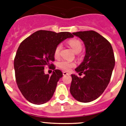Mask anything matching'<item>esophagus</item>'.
Wrapping results in <instances>:
<instances>
[{
  "label": "esophagus",
  "instance_id": "esophagus-1",
  "mask_svg": "<svg viewBox=\"0 0 126 126\" xmlns=\"http://www.w3.org/2000/svg\"><path fill=\"white\" fill-rule=\"evenodd\" d=\"M69 73H67V72H66V71H64L63 72V75L65 76V75H69Z\"/></svg>",
  "mask_w": 126,
  "mask_h": 126
}]
</instances>
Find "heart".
<instances>
[{
	"label": "heart",
	"mask_w": 126,
	"mask_h": 126,
	"mask_svg": "<svg viewBox=\"0 0 126 126\" xmlns=\"http://www.w3.org/2000/svg\"><path fill=\"white\" fill-rule=\"evenodd\" d=\"M68 43L76 53H79L82 50L83 44H82L81 41L78 40V39H71L69 41ZM61 48H62V45L61 44L57 45L55 47V50H54V57L55 58H58L60 56ZM58 66L64 71H69L71 68L76 66V63L74 62H72V61L63 60V61H60L58 63Z\"/></svg>",
	"instance_id": "b5f03b06"
}]
</instances>
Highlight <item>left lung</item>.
<instances>
[{"label":"left lung","mask_w":126,"mask_h":126,"mask_svg":"<svg viewBox=\"0 0 126 126\" xmlns=\"http://www.w3.org/2000/svg\"><path fill=\"white\" fill-rule=\"evenodd\" d=\"M82 40L86 47L83 62L76 71L83 78L71 74L70 92L79 102L96 100L107 87L115 65V57L110 42L97 32L90 30L73 33Z\"/></svg>","instance_id":"obj_1"}]
</instances>
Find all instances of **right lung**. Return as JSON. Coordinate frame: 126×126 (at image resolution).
Wrapping results in <instances>:
<instances>
[{"label": "right lung", "instance_id": "obj_1", "mask_svg": "<svg viewBox=\"0 0 126 126\" xmlns=\"http://www.w3.org/2000/svg\"><path fill=\"white\" fill-rule=\"evenodd\" d=\"M73 36L69 32L39 30L21 43L14 61L16 81L28 102L40 105L52 97L63 75L52 63L55 61L54 50L61 42ZM46 65L54 70L51 76L44 73Z\"/></svg>", "mask_w": 126, "mask_h": 126}]
</instances>
